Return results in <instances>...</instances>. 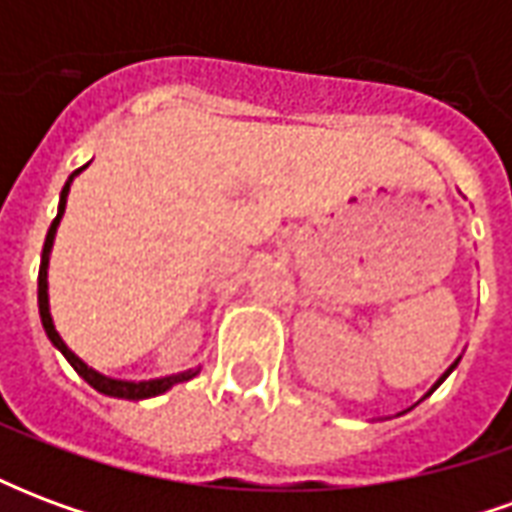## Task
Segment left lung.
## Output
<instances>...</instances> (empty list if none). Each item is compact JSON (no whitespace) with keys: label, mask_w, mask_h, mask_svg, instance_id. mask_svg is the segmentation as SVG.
Instances as JSON below:
<instances>
[{"label":"left lung","mask_w":512,"mask_h":512,"mask_svg":"<svg viewBox=\"0 0 512 512\" xmlns=\"http://www.w3.org/2000/svg\"><path fill=\"white\" fill-rule=\"evenodd\" d=\"M455 365H458V362H455ZM455 365H452V367H450V370H447V373H444V376H441V378H439V381H436V386H439V384H441V381H444V378L450 376L452 370H455ZM436 386H433V389H436ZM433 389H430V392H433ZM430 392H428V395H430Z\"/></svg>","instance_id":"8db88e82"}]
</instances>
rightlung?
<instances>
[{
	"mask_svg": "<svg viewBox=\"0 0 512 512\" xmlns=\"http://www.w3.org/2000/svg\"><path fill=\"white\" fill-rule=\"evenodd\" d=\"M87 167V164H84ZM84 167H79L73 172L68 183L62 186V194H60V211H57V219L51 222L49 233H46V244H43V257H40V274H38V307H40V321H43V329L49 334V340L57 348L62 351V356L71 362V367L79 373V376L87 381V384L98 389L101 395H109V397H123V400H145V397H156L161 392H167L169 386L180 384V381H189V378L197 376V370H186V373H178V376H167V378H156V381H117V378H106L101 373H95L93 367H87L79 359V356L73 354L68 345L62 343V337L57 334L54 329V323H51V315H49V282H46V268H49V252H51V244H54V233H57V224H60L62 213H65V200H68V189H71V180L82 172Z\"/></svg>",
	"mask_w": 512,
	"mask_h": 512,
	"instance_id": "right-lung-1",
	"label": "right lung"
}]
</instances>
